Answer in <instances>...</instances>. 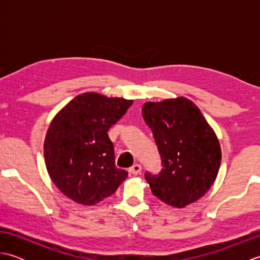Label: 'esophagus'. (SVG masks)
<instances>
[{
  "label": "esophagus",
  "instance_id": "1",
  "mask_svg": "<svg viewBox=\"0 0 260 260\" xmlns=\"http://www.w3.org/2000/svg\"><path fill=\"white\" fill-rule=\"evenodd\" d=\"M141 171H142V167H141L140 164H134L133 167L128 169V172H129L131 174H134V175L139 174V173L141 172Z\"/></svg>",
  "mask_w": 260,
  "mask_h": 260
}]
</instances>
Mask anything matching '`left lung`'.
<instances>
[{"label": "left lung", "mask_w": 260, "mask_h": 260, "mask_svg": "<svg viewBox=\"0 0 260 260\" xmlns=\"http://www.w3.org/2000/svg\"><path fill=\"white\" fill-rule=\"evenodd\" d=\"M142 115L158 147L163 169L145 174L152 193L174 208L198 201L217 178L221 147L196 104L185 97L147 102Z\"/></svg>", "instance_id": "1"}]
</instances>
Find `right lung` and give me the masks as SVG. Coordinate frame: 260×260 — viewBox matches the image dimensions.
Instances as JSON below:
<instances>
[{"mask_svg": "<svg viewBox=\"0 0 260 260\" xmlns=\"http://www.w3.org/2000/svg\"><path fill=\"white\" fill-rule=\"evenodd\" d=\"M133 101L85 92L54 116L43 152L48 173L66 197L95 206L117 190L128 173L115 165L114 146L107 132Z\"/></svg>", "mask_w": 260, "mask_h": 260, "instance_id": "right-lung-1", "label": "right lung"}]
</instances>
